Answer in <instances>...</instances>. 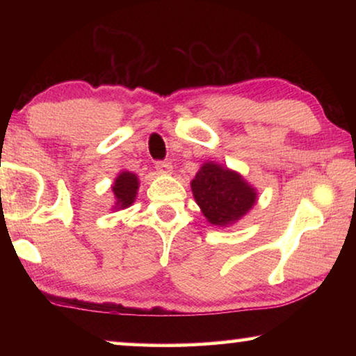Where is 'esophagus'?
<instances>
[{
    "label": "esophagus",
    "mask_w": 356,
    "mask_h": 356,
    "mask_svg": "<svg viewBox=\"0 0 356 356\" xmlns=\"http://www.w3.org/2000/svg\"><path fill=\"white\" fill-rule=\"evenodd\" d=\"M155 170L160 174H170L172 171V165L171 161H156Z\"/></svg>",
    "instance_id": "34e87169"
}]
</instances>
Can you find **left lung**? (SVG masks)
Wrapping results in <instances>:
<instances>
[{
    "label": "left lung",
    "mask_w": 356,
    "mask_h": 356,
    "mask_svg": "<svg viewBox=\"0 0 356 356\" xmlns=\"http://www.w3.org/2000/svg\"><path fill=\"white\" fill-rule=\"evenodd\" d=\"M197 206L216 226H226L243 216L256 202L254 188L227 168L206 163L191 182Z\"/></svg>",
    "instance_id": "left-lung-1"
}]
</instances>
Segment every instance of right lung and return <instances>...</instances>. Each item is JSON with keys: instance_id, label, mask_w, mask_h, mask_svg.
<instances>
[{"instance_id": "1", "label": "right lung", "mask_w": 356, "mask_h": 356, "mask_svg": "<svg viewBox=\"0 0 356 356\" xmlns=\"http://www.w3.org/2000/svg\"><path fill=\"white\" fill-rule=\"evenodd\" d=\"M138 191V177L135 174H131L129 171H124L119 174V177L116 179V182L113 185V193L116 196V206L118 207H129L131 202L135 201Z\"/></svg>"}]
</instances>
